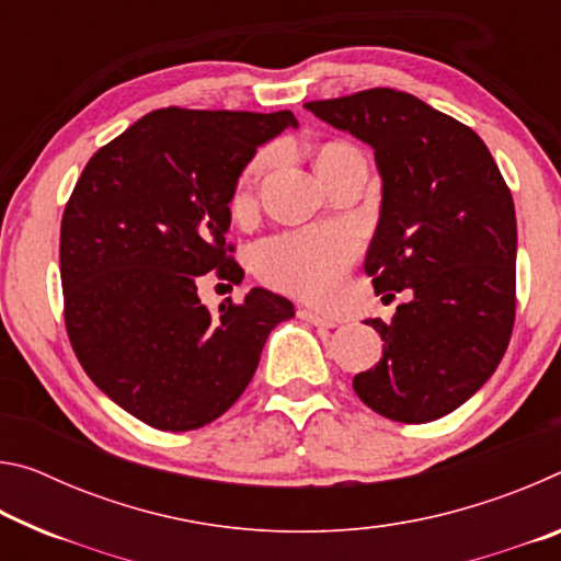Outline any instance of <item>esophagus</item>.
Listing matches in <instances>:
<instances>
[{"instance_id": "esophagus-1", "label": "esophagus", "mask_w": 561, "mask_h": 561, "mask_svg": "<svg viewBox=\"0 0 561 561\" xmlns=\"http://www.w3.org/2000/svg\"><path fill=\"white\" fill-rule=\"evenodd\" d=\"M299 317L304 321H309V324H314V327H324V329H334L336 327L334 319L319 314V311H314V309H299Z\"/></svg>"}]
</instances>
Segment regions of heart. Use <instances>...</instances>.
<instances>
[{
    "label": "heart",
    "instance_id": "1",
    "mask_svg": "<svg viewBox=\"0 0 561 561\" xmlns=\"http://www.w3.org/2000/svg\"><path fill=\"white\" fill-rule=\"evenodd\" d=\"M356 153L348 144H324L314 156L321 180H327L341 158ZM270 163V153H260L242 170L234 190V207L250 203L252 190ZM356 254V234L341 225L314 230L284 232L262 240L252 252V264L260 277L282 291L307 299H327L334 294L341 277Z\"/></svg>",
    "mask_w": 561,
    "mask_h": 561
}]
</instances>
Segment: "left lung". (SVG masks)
I'll return each instance as SVG.
<instances>
[{"instance_id":"1","label":"left lung","mask_w":561,"mask_h":561,"mask_svg":"<svg viewBox=\"0 0 561 561\" xmlns=\"http://www.w3.org/2000/svg\"><path fill=\"white\" fill-rule=\"evenodd\" d=\"M307 111L374 148L381 217L364 270L396 297L391 324L368 319L383 356L354 376L368 408L398 423L453 413L495 374L515 327V203L488 146L396 89L309 101Z\"/></svg>"}]
</instances>
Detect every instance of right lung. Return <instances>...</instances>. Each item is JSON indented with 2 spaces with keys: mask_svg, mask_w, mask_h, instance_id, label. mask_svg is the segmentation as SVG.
<instances>
[{
  "mask_svg": "<svg viewBox=\"0 0 561 561\" xmlns=\"http://www.w3.org/2000/svg\"><path fill=\"white\" fill-rule=\"evenodd\" d=\"M291 111L148 113L83 168L61 217L64 321L83 371L158 431H195L242 396L289 299L254 287L213 314L197 282L240 284L225 240L237 180Z\"/></svg>",
  "mask_w": 561,
  "mask_h": 561,
  "instance_id": "1",
  "label": "right lung"
}]
</instances>
